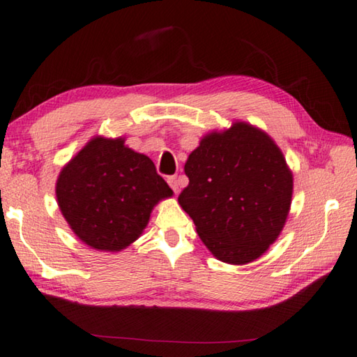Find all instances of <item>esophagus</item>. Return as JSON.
Segmentation results:
<instances>
[{
	"label": "esophagus",
	"instance_id": "esophagus-1",
	"mask_svg": "<svg viewBox=\"0 0 357 357\" xmlns=\"http://www.w3.org/2000/svg\"><path fill=\"white\" fill-rule=\"evenodd\" d=\"M167 181H168V184H170V187L173 189V192L178 193L179 192V179H178V176H170Z\"/></svg>",
	"mask_w": 357,
	"mask_h": 357
}]
</instances>
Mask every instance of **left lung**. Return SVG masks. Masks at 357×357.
<instances>
[{"instance_id":"1","label":"left lung","mask_w":357,"mask_h":357,"mask_svg":"<svg viewBox=\"0 0 357 357\" xmlns=\"http://www.w3.org/2000/svg\"><path fill=\"white\" fill-rule=\"evenodd\" d=\"M184 172L189 185L178 203L218 261L250 264L276 242L290 211L294 174L267 132L234 121L206 134Z\"/></svg>"}]
</instances>
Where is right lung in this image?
Here are the masks:
<instances>
[{
  "label": "right lung",
  "mask_w": 357,
  "mask_h": 357,
  "mask_svg": "<svg viewBox=\"0 0 357 357\" xmlns=\"http://www.w3.org/2000/svg\"><path fill=\"white\" fill-rule=\"evenodd\" d=\"M173 190L153 160L125 145V137L95 135L56 181L57 206L81 242L116 252L137 241L159 201Z\"/></svg>",
  "instance_id": "right-lung-1"
}]
</instances>
